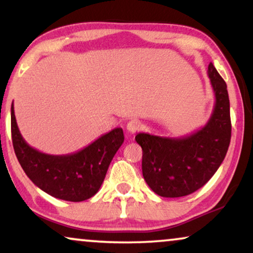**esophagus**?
<instances>
[{"label": "esophagus", "mask_w": 253, "mask_h": 253, "mask_svg": "<svg viewBox=\"0 0 253 253\" xmlns=\"http://www.w3.org/2000/svg\"><path fill=\"white\" fill-rule=\"evenodd\" d=\"M141 129V123L138 120H131L129 123L126 124V130L129 131L130 133H136L137 131Z\"/></svg>", "instance_id": "esophagus-1"}]
</instances>
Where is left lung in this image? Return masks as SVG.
Returning a JSON list of instances; mask_svg holds the SVG:
<instances>
[{"mask_svg": "<svg viewBox=\"0 0 253 253\" xmlns=\"http://www.w3.org/2000/svg\"><path fill=\"white\" fill-rule=\"evenodd\" d=\"M207 75L215 103L207 123L184 137H161L139 132L144 179L161 197L177 198L205 185L226 157L231 137L227 85L212 63Z\"/></svg>", "mask_w": 253, "mask_h": 253, "instance_id": "8db88e82", "label": "left lung"}]
</instances>
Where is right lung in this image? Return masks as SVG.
Returning a JSON list of instances; mask_svg holds the SVG:
<instances>
[{
    "label": "right lung",
    "instance_id": "obj_1",
    "mask_svg": "<svg viewBox=\"0 0 253 253\" xmlns=\"http://www.w3.org/2000/svg\"><path fill=\"white\" fill-rule=\"evenodd\" d=\"M11 137L16 157L27 177L48 195L67 202H83L99 191L114 155L124 141L122 127H115L75 153H42L23 138L16 122L13 102Z\"/></svg>",
    "mask_w": 253,
    "mask_h": 253
}]
</instances>
